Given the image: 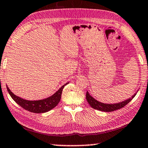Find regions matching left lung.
Instances as JSON below:
<instances>
[{"label": "left lung", "instance_id": "obj_1", "mask_svg": "<svg viewBox=\"0 0 148 148\" xmlns=\"http://www.w3.org/2000/svg\"><path fill=\"white\" fill-rule=\"evenodd\" d=\"M138 90H137L136 93L134 94V95L132 96L130 98L126 99L125 101H123L121 102H119L116 103H101L100 101L96 100L94 97H92L88 92L86 93V99L90 106L94 109L99 110V111L102 112H112L114 110L121 109V108H123L124 106H126L129 102H130L132 99L134 98Z\"/></svg>", "mask_w": 148, "mask_h": 148}]
</instances>
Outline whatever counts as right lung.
Returning <instances> with one entry per match:
<instances>
[{
    "label": "right lung",
    "instance_id": "1",
    "mask_svg": "<svg viewBox=\"0 0 148 148\" xmlns=\"http://www.w3.org/2000/svg\"><path fill=\"white\" fill-rule=\"evenodd\" d=\"M67 83H65L63 86L60 88L58 91H56L53 95L50 97L46 98V99H41V100H37V101H28L23 99L22 98L18 97L15 95L11 90L9 89L7 86L8 91L11 96V97L13 99V100L15 101L17 104H18L21 107L24 108L25 110H27V111L31 112L34 113H45L49 110H52L54 108L58 103L60 102V98H61L62 92L64 87L66 85Z\"/></svg>",
    "mask_w": 148,
    "mask_h": 148
}]
</instances>
